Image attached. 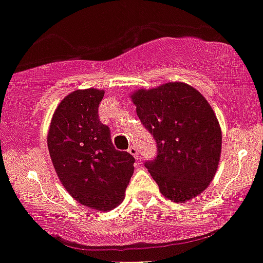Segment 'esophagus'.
I'll use <instances>...</instances> for the list:
<instances>
[{
    "label": "esophagus",
    "mask_w": 263,
    "mask_h": 263,
    "mask_svg": "<svg viewBox=\"0 0 263 263\" xmlns=\"http://www.w3.org/2000/svg\"><path fill=\"white\" fill-rule=\"evenodd\" d=\"M128 153L134 156L135 159H139V150H137L136 146H131L128 148Z\"/></svg>",
    "instance_id": "1"
}]
</instances>
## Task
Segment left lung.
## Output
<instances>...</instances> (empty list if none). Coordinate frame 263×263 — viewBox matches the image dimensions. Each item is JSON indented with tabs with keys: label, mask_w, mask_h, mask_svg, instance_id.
<instances>
[{
	"label": "left lung",
	"mask_w": 263,
	"mask_h": 263,
	"mask_svg": "<svg viewBox=\"0 0 263 263\" xmlns=\"http://www.w3.org/2000/svg\"><path fill=\"white\" fill-rule=\"evenodd\" d=\"M158 145L148 173L164 197L183 203L209 187L221 155V128L198 90L181 81L137 89L129 97Z\"/></svg>",
	"instance_id": "8db88e82"
}]
</instances>
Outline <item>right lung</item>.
I'll list each match as a JSON object with an SVG mask.
<instances>
[{
    "instance_id": "obj_1",
    "label": "right lung",
    "mask_w": 263,
    "mask_h": 263,
    "mask_svg": "<svg viewBox=\"0 0 263 263\" xmlns=\"http://www.w3.org/2000/svg\"><path fill=\"white\" fill-rule=\"evenodd\" d=\"M104 90L78 89L66 95L50 119L47 144L54 171L79 203L109 211L122 202L135 159L116 150L108 126L98 117Z\"/></svg>"
}]
</instances>
